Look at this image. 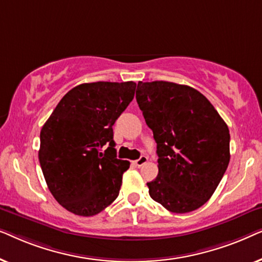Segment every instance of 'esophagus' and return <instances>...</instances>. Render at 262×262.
Listing matches in <instances>:
<instances>
[{"mask_svg":"<svg viewBox=\"0 0 262 262\" xmlns=\"http://www.w3.org/2000/svg\"><path fill=\"white\" fill-rule=\"evenodd\" d=\"M146 162H148V157H146V156H141L138 160H136L134 163H135L137 167H142L143 164H145Z\"/></svg>","mask_w":262,"mask_h":262,"instance_id":"1","label":"esophagus"}]
</instances>
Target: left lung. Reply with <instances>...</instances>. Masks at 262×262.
Listing matches in <instances>:
<instances>
[{
	"mask_svg": "<svg viewBox=\"0 0 262 262\" xmlns=\"http://www.w3.org/2000/svg\"><path fill=\"white\" fill-rule=\"evenodd\" d=\"M136 99L157 144L159 174L146 184L150 196L174 213L199 209L230 161L228 125L189 85L139 81Z\"/></svg>",
	"mask_w": 262,
	"mask_h": 262,
	"instance_id": "1",
	"label": "left lung"
}]
</instances>
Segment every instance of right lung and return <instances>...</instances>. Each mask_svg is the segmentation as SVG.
I'll return each mask as SVG.
<instances>
[{"label":"right lung","instance_id":"obj_1","mask_svg":"<svg viewBox=\"0 0 262 262\" xmlns=\"http://www.w3.org/2000/svg\"><path fill=\"white\" fill-rule=\"evenodd\" d=\"M135 91L132 81L76 85L41 127L39 162L46 184L57 202L77 216L98 214L119 194L130 162L117 159L112 126Z\"/></svg>","mask_w":262,"mask_h":262}]
</instances>
